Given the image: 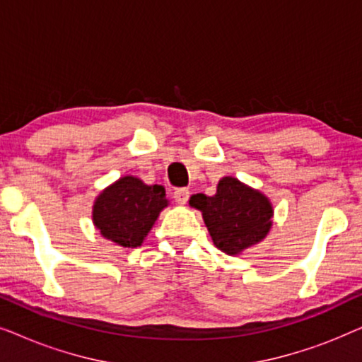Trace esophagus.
<instances>
[{
    "mask_svg": "<svg viewBox=\"0 0 362 362\" xmlns=\"http://www.w3.org/2000/svg\"><path fill=\"white\" fill-rule=\"evenodd\" d=\"M173 197H175L176 204L185 206L186 202H187V199H189V189H186V187H181V189H176L175 194H173Z\"/></svg>",
    "mask_w": 362,
    "mask_h": 362,
    "instance_id": "esophagus-1",
    "label": "esophagus"
}]
</instances>
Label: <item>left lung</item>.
<instances>
[{
    "label": "left lung",
    "instance_id": "left-lung-1",
    "mask_svg": "<svg viewBox=\"0 0 362 362\" xmlns=\"http://www.w3.org/2000/svg\"><path fill=\"white\" fill-rule=\"evenodd\" d=\"M189 204L202 212L212 242L227 255H239L270 232L274 207L269 197L232 176L222 177L214 196L194 194Z\"/></svg>",
    "mask_w": 362,
    "mask_h": 362
}]
</instances>
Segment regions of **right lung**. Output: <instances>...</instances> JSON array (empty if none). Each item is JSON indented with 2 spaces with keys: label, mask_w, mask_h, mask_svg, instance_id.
<instances>
[{
  "label": "right lung",
  "mask_w": 362,
  "mask_h": 362,
  "mask_svg": "<svg viewBox=\"0 0 362 362\" xmlns=\"http://www.w3.org/2000/svg\"><path fill=\"white\" fill-rule=\"evenodd\" d=\"M166 206L165 187L148 186L135 176H123L97 196L92 219L105 239L135 249L143 244Z\"/></svg>",
  "instance_id": "add662e5"
}]
</instances>
